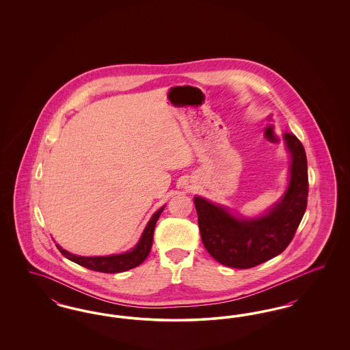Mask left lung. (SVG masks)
I'll return each instance as SVG.
<instances>
[{
  "mask_svg": "<svg viewBox=\"0 0 350 350\" xmlns=\"http://www.w3.org/2000/svg\"><path fill=\"white\" fill-rule=\"evenodd\" d=\"M290 154L282 197L257 217H247L200 196L194 197L204 248L226 267L250 269L278 256L293 240L307 207L306 150L295 135L283 133Z\"/></svg>",
  "mask_w": 350,
  "mask_h": 350,
  "instance_id": "8db88e82",
  "label": "left lung"
}]
</instances>
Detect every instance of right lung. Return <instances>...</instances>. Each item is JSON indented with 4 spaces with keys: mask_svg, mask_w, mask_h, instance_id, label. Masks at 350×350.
Wrapping results in <instances>:
<instances>
[{
    "mask_svg": "<svg viewBox=\"0 0 350 350\" xmlns=\"http://www.w3.org/2000/svg\"><path fill=\"white\" fill-rule=\"evenodd\" d=\"M165 206L160 207L150 219L147 223L144 231L142 233L139 241L133 250L119 254H110V256H93V257H85V256H77L73 254L68 250H63L59 244H56L57 250L62 252L64 257L68 260L81 265V267L94 270V271H100V273H122L126 270H130L133 267H139L150 254V248H152V241H153V231L156 227V223L159 217L161 215L163 210Z\"/></svg>",
    "mask_w": 350,
    "mask_h": 350,
    "instance_id": "1",
    "label": "right lung"
}]
</instances>
